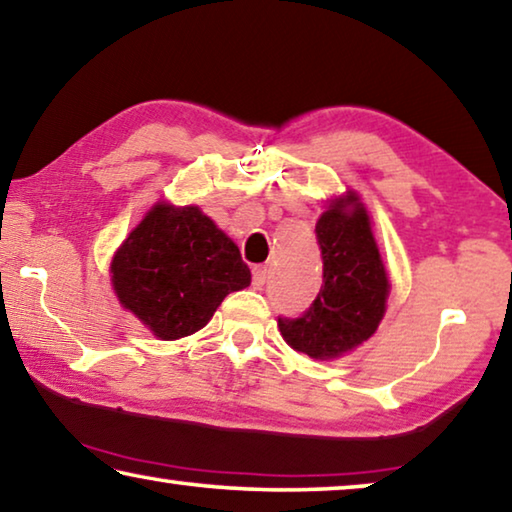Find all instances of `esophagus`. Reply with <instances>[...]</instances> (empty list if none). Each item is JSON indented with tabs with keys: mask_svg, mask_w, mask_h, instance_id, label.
Wrapping results in <instances>:
<instances>
[{
	"mask_svg": "<svg viewBox=\"0 0 512 512\" xmlns=\"http://www.w3.org/2000/svg\"><path fill=\"white\" fill-rule=\"evenodd\" d=\"M265 281H267V267H254V277H251V283H254V288L256 290H261L263 286H265Z\"/></svg>",
	"mask_w": 512,
	"mask_h": 512,
	"instance_id": "esophagus-1",
	"label": "esophagus"
}]
</instances>
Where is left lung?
<instances>
[{"mask_svg": "<svg viewBox=\"0 0 512 512\" xmlns=\"http://www.w3.org/2000/svg\"><path fill=\"white\" fill-rule=\"evenodd\" d=\"M316 235L322 288L302 318H279V329L290 348L325 361L343 357L375 334L391 286L371 217L355 192L329 203Z\"/></svg>", "mask_w": 512, "mask_h": 512, "instance_id": "left-lung-1", "label": "left lung"}]
</instances>
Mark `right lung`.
Wrapping results in <instances>:
<instances>
[{"mask_svg":"<svg viewBox=\"0 0 512 512\" xmlns=\"http://www.w3.org/2000/svg\"><path fill=\"white\" fill-rule=\"evenodd\" d=\"M109 272L123 309L162 341L199 332L226 295L251 283L238 245L201 208L164 201L116 249Z\"/></svg>","mask_w":512,"mask_h":512,"instance_id":"right-lung-1","label":"right lung"}]
</instances>
